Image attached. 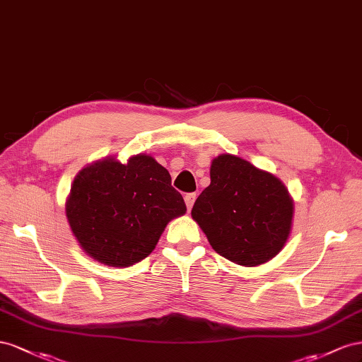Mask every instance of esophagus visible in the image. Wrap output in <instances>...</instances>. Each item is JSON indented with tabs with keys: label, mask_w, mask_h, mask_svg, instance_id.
<instances>
[{
	"label": "esophagus",
	"mask_w": 362,
	"mask_h": 362,
	"mask_svg": "<svg viewBox=\"0 0 362 362\" xmlns=\"http://www.w3.org/2000/svg\"><path fill=\"white\" fill-rule=\"evenodd\" d=\"M195 199H197V195H195L194 192H189V194L185 195V203H187V208H188V211H191V209H192V206H194Z\"/></svg>",
	"instance_id": "obj_1"
}]
</instances>
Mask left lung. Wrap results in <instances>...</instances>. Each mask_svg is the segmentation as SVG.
Here are the masks:
<instances>
[{
  "mask_svg": "<svg viewBox=\"0 0 362 362\" xmlns=\"http://www.w3.org/2000/svg\"><path fill=\"white\" fill-rule=\"evenodd\" d=\"M212 249L243 267L265 264L290 238L294 202L270 171L235 154L211 163V185L191 211Z\"/></svg>",
  "mask_w": 362,
  "mask_h": 362,
  "instance_id": "8db88e82",
  "label": "left lung"
}]
</instances>
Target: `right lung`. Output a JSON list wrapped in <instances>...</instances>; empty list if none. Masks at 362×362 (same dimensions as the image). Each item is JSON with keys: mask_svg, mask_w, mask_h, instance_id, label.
<instances>
[{"mask_svg": "<svg viewBox=\"0 0 362 362\" xmlns=\"http://www.w3.org/2000/svg\"><path fill=\"white\" fill-rule=\"evenodd\" d=\"M65 212L81 250L100 264L122 268L147 257L187 204L171 187L168 170L139 153L126 163L107 156L81 168Z\"/></svg>", "mask_w": 362, "mask_h": 362, "instance_id": "1", "label": "right lung"}]
</instances>
